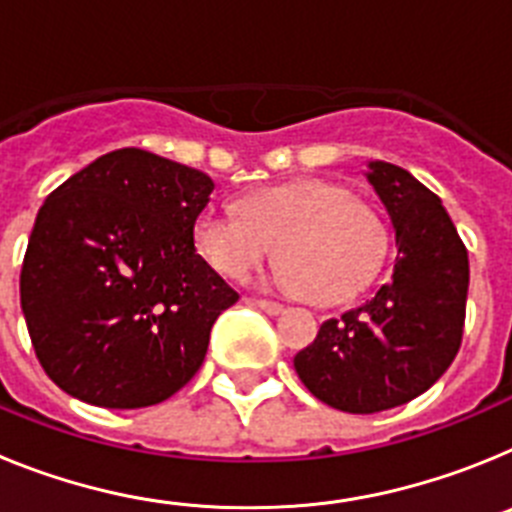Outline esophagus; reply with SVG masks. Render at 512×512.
<instances>
[{
	"instance_id": "34e87169",
	"label": "esophagus",
	"mask_w": 512,
	"mask_h": 512,
	"mask_svg": "<svg viewBox=\"0 0 512 512\" xmlns=\"http://www.w3.org/2000/svg\"><path fill=\"white\" fill-rule=\"evenodd\" d=\"M251 302L256 307H261L266 315H282V312H284V305H279V302H274V300H259V297H253Z\"/></svg>"
}]
</instances>
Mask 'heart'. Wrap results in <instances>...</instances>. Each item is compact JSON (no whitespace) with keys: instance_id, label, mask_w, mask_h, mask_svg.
Listing matches in <instances>:
<instances>
[{"instance_id":"obj_1","label":"heart","mask_w":512,"mask_h":512,"mask_svg":"<svg viewBox=\"0 0 512 512\" xmlns=\"http://www.w3.org/2000/svg\"><path fill=\"white\" fill-rule=\"evenodd\" d=\"M194 251L220 277L243 282L282 261L274 282L292 295L336 305L359 295L384 266L390 233L382 217L343 184L297 179L248 194L241 210L207 205L192 223Z\"/></svg>"}]
</instances>
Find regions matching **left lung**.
<instances>
[{"label":"left lung","mask_w":512,"mask_h":512,"mask_svg":"<svg viewBox=\"0 0 512 512\" xmlns=\"http://www.w3.org/2000/svg\"><path fill=\"white\" fill-rule=\"evenodd\" d=\"M364 176L395 230L390 282L325 320L295 356L312 395L356 415L405 405L438 382L461 346L469 289L467 248L436 194L387 161H369Z\"/></svg>","instance_id":"8db88e82"}]
</instances>
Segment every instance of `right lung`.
<instances>
[{"mask_svg":"<svg viewBox=\"0 0 512 512\" xmlns=\"http://www.w3.org/2000/svg\"><path fill=\"white\" fill-rule=\"evenodd\" d=\"M212 189L202 171L120 148L48 194L20 305L40 366L63 392L135 410L197 374L217 315L238 302L194 251L192 223Z\"/></svg>","mask_w":512,"mask_h":512,"instance_id":"1","label":"right lung"}]
</instances>
